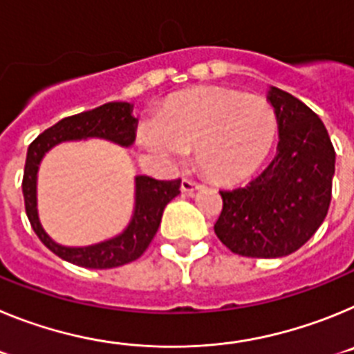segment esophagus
<instances>
[{"label":"esophagus","instance_id":"obj_1","mask_svg":"<svg viewBox=\"0 0 354 354\" xmlns=\"http://www.w3.org/2000/svg\"><path fill=\"white\" fill-rule=\"evenodd\" d=\"M200 186H202V184L196 183V180H193V179H184L183 180V192H186V193L195 192V189H198Z\"/></svg>","mask_w":354,"mask_h":354}]
</instances>
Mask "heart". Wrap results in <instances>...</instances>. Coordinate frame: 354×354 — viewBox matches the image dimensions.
Instances as JSON below:
<instances>
[{"label": "heart", "mask_w": 354, "mask_h": 354, "mask_svg": "<svg viewBox=\"0 0 354 354\" xmlns=\"http://www.w3.org/2000/svg\"><path fill=\"white\" fill-rule=\"evenodd\" d=\"M273 106L243 92L207 88L174 97L158 109L143 143L175 161L198 149L200 168L218 183H239L261 167L277 136Z\"/></svg>", "instance_id": "b5f03b06"}]
</instances>
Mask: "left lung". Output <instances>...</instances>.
Instances as JSON below:
<instances>
[{"label": "left lung", "mask_w": 354, "mask_h": 354, "mask_svg": "<svg viewBox=\"0 0 354 354\" xmlns=\"http://www.w3.org/2000/svg\"><path fill=\"white\" fill-rule=\"evenodd\" d=\"M278 142L273 161L246 186L221 189L218 239L243 257L274 259L301 248L328 214L335 149L321 118L299 99L271 86Z\"/></svg>", "instance_id": "left-lung-1"}]
</instances>
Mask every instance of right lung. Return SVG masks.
I'll use <instances>...</instances> for the list:
<instances>
[{
  "label": "right lung",
  "mask_w": 354,
  "mask_h": 354,
  "mask_svg": "<svg viewBox=\"0 0 354 354\" xmlns=\"http://www.w3.org/2000/svg\"><path fill=\"white\" fill-rule=\"evenodd\" d=\"M92 136L129 147L136 138V118L131 115L129 102H108L90 111L65 117L33 140L28 147L23 175L24 207H26L31 228L55 255L81 268L109 270V268H118L142 257L158 232L167 204L180 193V179L158 180L149 175H138L136 177V207H134L133 220L124 234L99 245L86 246V248H68V246L56 245L55 241L44 232L39 214H37L39 162L42 156L56 143L65 142V140L92 138Z\"/></svg>",
  "instance_id": "obj_1"
}]
</instances>
